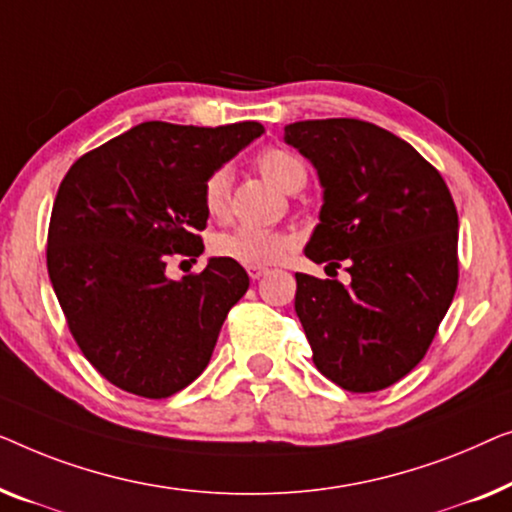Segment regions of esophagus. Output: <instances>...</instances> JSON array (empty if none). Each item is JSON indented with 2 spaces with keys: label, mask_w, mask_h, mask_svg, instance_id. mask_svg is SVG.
Listing matches in <instances>:
<instances>
[{
  "label": "esophagus",
  "mask_w": 512,
  "mask_h": 512,
  "mask_svg": "<svg viewBox=\"0 0 512 512\" xmlns=\"http://www.w3.org/2000/svg\"><path fill=\"white\" fill-rule=\"evenodd\" d=\"M266 271H269V269H266V266H248V276L253 278V280H259V278H262Z\"/></svg>",
  "instance_id": "34e87169"
}]
</instances>
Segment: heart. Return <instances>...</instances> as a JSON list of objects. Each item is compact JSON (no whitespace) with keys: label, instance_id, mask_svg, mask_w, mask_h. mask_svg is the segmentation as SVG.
<instances>
[{"label":"heart","instance_id":"obj_1","mask_svg":"<svg viewBox=\"0 0 512 512\" xmlns=\"http://www.w3.org/2000/svg\"><path fill=\"white\" fill-rule=\"evenodd\" d=\"M257 169L266 181L283 192H299L306 185V167L290 150L271 146L257 155ZM201 201L211 218H222L229 204V176L225 169L213 171L201 187ZM294 239L285 232L239 227L222 232L211 241L215 257L229 259L241 266H271L290 255Z\"/></svg>","mask_w":512,"mask_h":512}]
</instances>
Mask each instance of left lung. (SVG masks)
I'll return each mask as SVG.
<instances>
[{
	"instance_id": "1",
	"label": "left lung",
	"mask_w": 512,
	"mask_h": 512,
	"mask_svg": "<svg viewBox=\"0 0 512 512\" xmlns=\"http://www.w3.org/2000/svg\"><path fill=\"white\" fill-rule=\"evenodd\" d=\"M285 141L325 187L306 257L350 273L345 285L294 276L313 362L348 392L385 390L422 362L455 297V201L436 167L373 122H292Z\"/></svg>"
}]
</instances>
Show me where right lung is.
Listing matches in <instances>:
<instances>
[{
    "instance_id": "1",
    "label": "right lung",
    "mask_w": 512,
    "mask_h": 512,
    "mask_svg": "<svg viewBox=\"0 0 512 512\" xmlns=\"http://www.w3.org/2000/svg\"><path fill=\"white\" fill-rule=\"evenodd\" d=\"M264 132L141 122L71 164L48 225V276L67 327L99 376L167 399L201 376L229 308L246 294L241 264L208 259L171 280V257L204 253V181Z\"/></svg>"
}]
</instances>
